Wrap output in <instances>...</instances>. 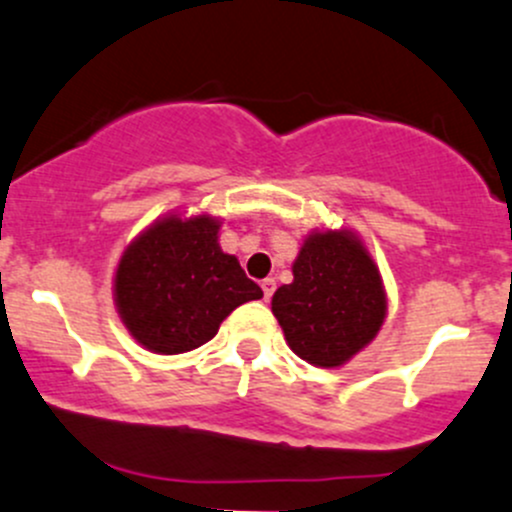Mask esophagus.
<instances>
[{
	"label": "esophagus",
	"mask_w": 512,
	"mask_h": 512,
	"mask_svg": "<svg viewBox=\"0 0 512 512\" xmlns=\"http://www.w3.org/2000/svg\"><path fill=\"white\" fill-rule=\"evenodd\" d=\"M274 287H277V282H274L272 277L262 279V292H265V299H267V301L272 299V294H274Z\"/></svg>",
	"instance_id": "34e87169"
}]
</instances>
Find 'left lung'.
Here are the masks:
<instances>
[{
	"instance_id": "left-lung-1",
	"label": "left lung",
	"mask_w": 512,
	"mask_h": 512,
	"mask_svg": "<svg viewBox=\"0 0 512 512\" xmlns=\"http://www.w3.org/2000/svg\"><path fill=\"white\" fill-rule=\"evenodd\" d=\"M294 282L272 297L289 348L319 368H341L383 326L387 297L378 265L351 230H314L292 265Z\"/></svg>"
}]
</instances>
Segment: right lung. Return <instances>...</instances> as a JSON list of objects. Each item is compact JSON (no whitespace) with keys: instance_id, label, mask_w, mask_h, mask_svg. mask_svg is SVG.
<instances>
[{"instance_id":"1","label":"right lung","mask_w":512,"mask_h":512,"mask_svg":"<svg viewBox=\"0 0 512 512\" xmlns=\"http://www.w3.org/2000/svg\"><path fill=\"white\" fill-rule=\"evenodd\" d=\"M220 220L169 213L127 245L115 272V306L134 341L176 355L203 346L240 304L262 299L238 257L220 250Z\"/></svg>"}]
</instances>
